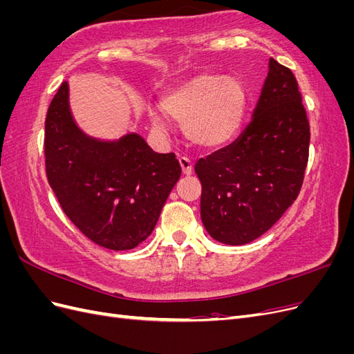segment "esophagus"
Returning <instances> with one entry per match:
<instances>
[{
	"mask_svg": "<svg viewBox=\"0 0 354 354\" xmlns=\"http://www.w3.org/2000/svg\"><path fill=\"white\" fill-rule=\"evenodd\" d=\"M178 162H180L181 171H183V174H185V176H192V171H194V167H192L190 159L186 158V156H181V158L178 159Z\"/></svg>",
	"mask_w": 354,
	"mask_h": 354,
	"instance_id": "1",
	"label": "esophagus"
}]
</instances>
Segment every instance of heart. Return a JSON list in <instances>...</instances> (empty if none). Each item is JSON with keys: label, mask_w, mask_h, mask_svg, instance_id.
Segmentation results:
<instances>
[{"label": "heart", "mask_w": 354, "mask_h": 354, "mask_svg": "<svg viewBox=\"0 0 354 354\" xmlns=\"http://www.w3.org/2000/svg\"><path fill=\"white\" fill-rule=\"evenodd\" d=\"M246 104L248 93L242 81L217 75H199L162 97L165 113L183 124L187 140L202 149L230 142L241 130ZM149 116L158 130H165L164 118L156 109H149Z\"/></svg>", "instance_id": "obj_1"}]
</instances>
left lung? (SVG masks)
Returning <instances> with one entry per match:
<instances>
[{"mask_svg": "<svg viewBox=\"0 0 354 354\" xmlns=\"http://www.w3.org/2000/svg\"><path fill=\"white\" fill-rule=\"evenodd\" d=\"M310 125L291 69L274 59L252 120L232 145L201 158V218L212 239L260 238L292 205L308 160Z\"/></svg>", "mask_w": 354, "mask_h": 354, "instance_id": "left-lung-1", "label": "left lung"}]
</instances>
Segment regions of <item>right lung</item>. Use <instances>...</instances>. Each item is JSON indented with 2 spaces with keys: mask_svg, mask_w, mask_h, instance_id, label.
<instances>
[{
  "mask_svg": "<svg viewBox=\"0 0 354 354\" xmlns=\"http://www.w3.org/2000/svg\"><path fill=\"white\" fill-rule=\"evenodd\" d=\"M46 173L62 209L82 234L112 251L133 250L156 226L181 176L174 153H156L136 133L115 142L84 134L63 82L46 118Z\"/></svg>",
  "mask_w": 354,
  "mask_h": 354,
  "instance_id": "right-lung-1",
  "label": "right lung"
}]
</instances>
